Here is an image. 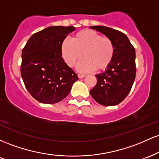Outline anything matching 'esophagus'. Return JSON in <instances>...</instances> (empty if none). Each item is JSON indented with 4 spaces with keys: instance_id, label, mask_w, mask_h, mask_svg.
I'll list each match as a JSON object with an SVG mask.
<instances>
[{
    "instance_id": "obj_1",
    "label": "esophagus",
    "mask_w": 159,
    "mask_h": 159,
    "mask_svg": "<svg viewBox=\"0 0 159 159\" xmlns=\"http://www.w3.org/2000/svg\"><path fill=\"white\" fill-rule=\"evenodd\" d=\"M78 78H82L85 77L84 75H81V74H78Z\"/></svg>"
}]
</instances>
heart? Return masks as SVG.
Here are the masks:
<instances>
[{
    "label": "heart",
    "mask_w": 159,
    "mask_h": 159,
    "mask_svg": "<svg viewBox=\"0 0 159 159\" xmlns=\"http://www.w3.org/2000/svg\"><path fill=\"white\" fill-rule=\"evenodd\" d=\"M61 54L66 64L75 66L83 57L78 69L81 72L103 71L112 63L115 47L112 39L91 30L75 34L72 40L65 39L61 44Z\"/></svg>",
    "instance_id": "b5f03b06"
}]
</instances>
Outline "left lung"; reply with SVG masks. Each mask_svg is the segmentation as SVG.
Returning <instances> with one entry per match:
<instances>
[{"label":"left lung","instance_id":"8db88e82","mask_svg":"<svg viewBox=\"0 0 159 159\" xmlns=\"http://www.w3.org/2000/svg\"><path fill=\"white\" fill-rule=\"evenodd\" d=\"M90 28L110 37L115 47L112 63L105 72L96 75L97 82L90 95L100 105H118L129 93L135 79V50L125 34L119 30L105 26Z\"/></svg>","mask_w":159,"mask_h":159}]
</instances>
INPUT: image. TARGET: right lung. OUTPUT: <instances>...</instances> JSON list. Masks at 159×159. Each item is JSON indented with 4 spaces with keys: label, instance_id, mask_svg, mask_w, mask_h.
Returning <instances> with one entry per match:
<instances>
[{
    "label": "right lung",
    "instance_id": "1",
    "mask_svg": "<svg viewBox=\"0 0 159 159\" xmlns=\"http://www.w3.org/2000/svg\"><path fill=\"white\" fill-rule=\"evenodd\" d=\"M74 27L52 26L30 36L21 53V75L30 94L41 103L66 97L78 75L64 62L61 44Z\"/></svg>",
    "mask_w": 159,
    "mask_h": 159
}]
</instances>
